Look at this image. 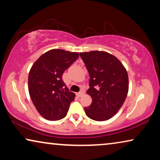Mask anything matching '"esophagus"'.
Wrapping results in <instances>:
<instances>
[{"mask_svg":"<svg viewBox=\"0 0 160 160\" xmlns=\"http://www.w3.org/2000/svg\"><path fill=\"white\" fill-rule=\"evenodd\" d=\"M83 95H84V92H83V91H81V92H79L76 93V95H77L78 98L82 97V96Z\"/></svg>","mask_w":160,"mask_h":160,"instance_id":"34e87169","label":"esophagus"}]
</instances>
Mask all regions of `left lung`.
Segmentation results:
<instances>
[{"instance_id":"obj_1","label":"left lung","mask_w":160,"mask_h":160,"mask_svg":"<svg viewBox=\"0 0 160 160\" xmlns=\"http://www.w3.org/2000/svg\"><path fill=\"white\" fill-rule=\"evenodd\" d=\"M89 74L92 103L85 113L95 121L112 118L122 108L128 95L129 79L127 70L119 59L103 51L80 52Z\"/></svg>"}]
</instances>
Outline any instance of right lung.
I'll use <instances>...</instances> for the list:
<instances>
[{
    "label": "right lung",
    "instance_id": "1",
    "mask_svg": "<svg viewBox=\"0 0 160 160\" xmlns=\"http://www.w3.org/2000/svg\"><path fill=\"white\" fill-rule=\"evenodd\" d=\"M78 56V52L54 49L43 54L32 65L28 90L32 103L44 119L58 121L67 115L76 95L65 87L62 76Z\"/></svg>",
    "mask_w": 160,
    "mask_h": 160
}]
</instances>
